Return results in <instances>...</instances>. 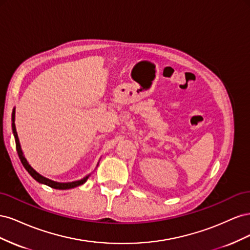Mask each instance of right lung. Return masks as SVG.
I'll return each instance as SVG.
<instances>
[{"instance_id": "1", "label": "right lung", "mask_w": 250, "mask_h": 250, "mask_svg": "<svg viewBox=\"0 0 250 250\" xmlns=\"http://www.w3.org/2000/svg\"><path fill=\"white\" fill-rule=\"evenodd\" d=\"M14 116H16V113H14V111L12 112V130H13V134H14V139H16V144H17V151H18V154H19V157L20 160L22 164V166H24L25 169L28 171V173L31 175L36 181H39V183L41 184H43L46 186H49L53 188H57V190H67V188H75V187H78L80 185H83L85 183V181L87 180L88 176L84 177L81 180H78V181H74V183H67V184H60V183H55V181L53 180H50L46 177L42 176L41 174L37 173L31 166H30L27 162V160L25 158V156L22 155V152H21V145H20V141H19V137H18V133H17V130H16V125H14Z\"/></svg>"}]
</instances>
